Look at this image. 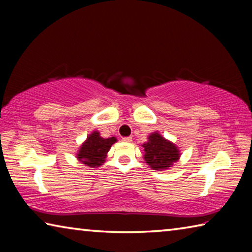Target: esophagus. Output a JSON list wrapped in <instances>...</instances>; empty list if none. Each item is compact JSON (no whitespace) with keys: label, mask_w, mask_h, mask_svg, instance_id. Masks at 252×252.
Returning <instances> with one entry per match:
<instances>
[{"label":"esophagus","mask_w":252,"mask_h":252,"mask_svg":"<svg viewBox=\"0 0 252 252\" xmlns=\"http://www.w3.org/2000/svg\"><path fill=\"white\" fill-rule=\"evenodd\" d=\"M122 141L123 142H126V143H130L132 141V138H131V136H126V138H123L122 139Z\"/></svg>","instance_id":"1"}]
</instances>
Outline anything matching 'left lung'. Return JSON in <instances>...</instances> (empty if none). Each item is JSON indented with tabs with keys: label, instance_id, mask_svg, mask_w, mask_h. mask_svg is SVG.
I'll return each mask as SVG.
<instances>
[{
	"label": "left lung",
	"instance_id": "8db88e82",
	"mask_svg": "<svg viewBox=\"0 0 252 252\" xmlns=\"http://www.w3.org/2000/svg\"><path fill=\"white\" fill-rule=\"evenodd\" d=\"M143 159L153 170H168L180 159V150L172 141L165 139L160 132H152L148 141L142 144Z\"/></svg>",
	"mask_w": 252,
	"mask_h": 252
}]
</instances>
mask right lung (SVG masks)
Listing matches in <instances>:
<instances>
[{
	"mask_svg": "<svg viewBox=\"0 0 252 252\" xmlns=\"http://www.w3.org/2000/svg\"><path fill=\"white\" fill-rule=\"evenodd\" d=\"M117 141L116 136L104 139L102 138L99 131L94 130L81 144L75 158L85 167L97 168L104 163L109 150Z\"/></svg>",
	"mask_w": 252,
	"mask_h": 252,
	"instance_id": "1",
	"label": "right lung"
}]
</instances>
